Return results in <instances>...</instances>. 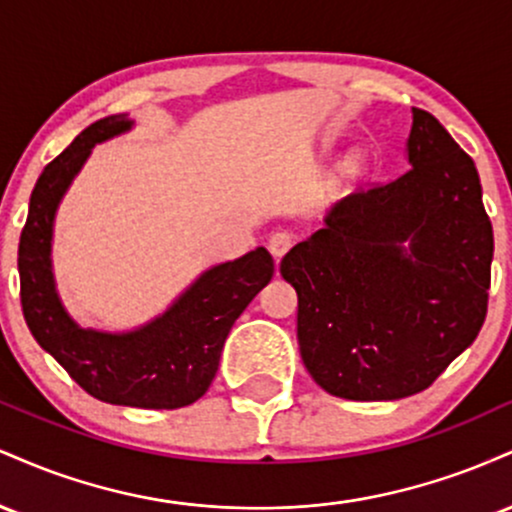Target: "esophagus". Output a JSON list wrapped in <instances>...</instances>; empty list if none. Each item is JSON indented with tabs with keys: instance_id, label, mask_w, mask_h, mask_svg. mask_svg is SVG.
Here are the masks:
<instances>
[{
	"instance_id": "obj_1",
	"label": "esophagus",
	"mask_w": 512,
	"mask_h": 512,
	"mask_svg": "<svg viewBox=\"0 0 512 512\" xmlns=\"http://www.w3.org/2000/svg\"><path fill=\"white\" fill-rule=\"evenodd\" d=\"M291 245H293V236H291V233L276 231V233H272V236H269L267 248H269V252H272V255H274V260H281V257H284L286 252L291 250Z\"/></svg>"
}]
</instances>
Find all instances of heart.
Wrapping results in <instances>:
<instances>
[{
	"mask_svg": "<svg viewBox=\"0 0 512 512\" xmlns=\"http://www.w3.org/2000/svg\"><path fill=\"white\" fill-rule=\"evenodd\" d=\"M366 170V156L363 154H349L342 163V175L344 178H358Z\"/></svg>",
	"mask_w": 512,
	"mask_h": 512,
	"instance_id": "heart-1",
	"label": "heart"
}]
</instances>
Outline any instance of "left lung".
<instances>
[{
	"label": "left lung",
	"instance_id": "obj_1",
	"mask_svg": "<svg viewBox=\"0 0 512 512\" xmlns=\"http://www.w3.org/2000/svg\"><path fill=\"white\" fill-rule=\"evenodd\" d=\"M411 117V168L334 204L279 267L298 293L305 368L354 402L433 385L489 303L493 228L477 166L431 113Z\"/></svg>",
	"mask_w": 512,
	"mask_h": 512
}]
</instances>
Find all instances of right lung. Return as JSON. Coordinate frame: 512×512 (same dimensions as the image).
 Masks as SVG:
<instances>
[{"label": "right lung", "instance_id": "obj_1", "mask_svg": "<svg viewBox=\"0 0 512 512\" xmlns=\"http://www.w3.org/2000/svg\"><path fill=\"white\" fill-rule=\"evenodd\" d=\"M127 115L93 122L33 187L19 243L21 308L35 342L91 397L139 409H178L209 390L223 342L252 298L269 284L274 260L257 248L204 272L163 315L132 332L84 330L64 310L52 276V223L60 199L96 144L127 132Z\"/></svg>", "mask_w": 512, "mask_h": 512}]
</instances>
